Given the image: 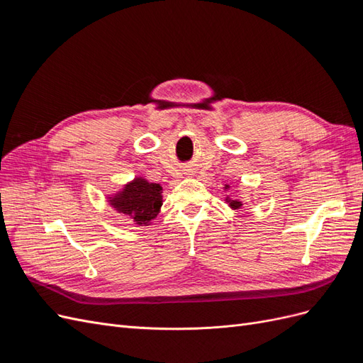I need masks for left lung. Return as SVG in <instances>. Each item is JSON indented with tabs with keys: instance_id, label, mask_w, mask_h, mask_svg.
I'll return each instance as SVG.
<instances>
[{
	"instance_id": "left-lung-1",
	"label": "left lung",
	"mask_w": 363,
	"mask_h": 363,
	"mask_svg": "<svg viewBox=\"0 0 363 363\" xmlns=\"http://www.w3.org/2000/svg\"><path fill=\"white\" fill-rule=\"evenodd\" d=\"M228 189H230V186H228V184H225V186H224V191H228ZM225 203L230 206V208H233V211H238V208L242 207V201L233 200V199H230V196H227V199H225Z\"/></svg>"
}]
</instances>
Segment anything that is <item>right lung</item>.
<instances>
[{
	"mask_svg": "<svg viewBox=\"0 0 363 363\" xmlns=\"http://www.w3.org/2000/svg\"><path fill=\"white\" fill-rule=\"evenodd\" d=\"M162 186L150 183L144 177H135L123 189L107 196L115 211L136 225H150L163 204Z\"/></svg>",
	"mask_w": 363,
	"mask_h": 363,
	"instance_id": "add662e5",
	"label": "right lung"
}]
</instances>
